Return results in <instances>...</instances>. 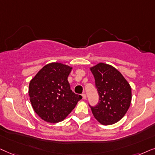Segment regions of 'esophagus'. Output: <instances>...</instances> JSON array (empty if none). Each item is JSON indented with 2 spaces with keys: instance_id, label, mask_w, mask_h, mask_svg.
<instances>
[{
  "instance_id": "obj_1",
  "label": "esophagus",
  "mask_w": 155,
  "mask_h": 155,
  "mask_svg": "<svg viewBox=\"0 0 155 155\" xmlns=\"http://www.w3.org/2000/svg\"><path fill=\"white\" fill-rule=\"evenodd\" d=\"M82 98H83L84 100H86V95L85 94H82Z\"/></svg>"
}]
</instances>
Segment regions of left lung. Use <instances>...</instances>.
<instances>
[{"label":"left lung","mask_w":155,"mask_h":155,"mask_svg":"<svg viewBox=\"0 0 155 155\" xmlns=\"http://www.w3.org/2000/svg\"><path fill=\"white\" fill-rule=\"evenodd\" d=\"M94 76L99 102L91 111L101 124L109 125L124 117L130 106L131 87L118 70L110 64L98 63L90 67Z\"/></svg>","instance_id":"1"}]
</instances>
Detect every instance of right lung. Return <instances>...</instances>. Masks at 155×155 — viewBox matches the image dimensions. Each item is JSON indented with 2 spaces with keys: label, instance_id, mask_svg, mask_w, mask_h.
Returning a JSON list of instances; mask_svg holds the SVG:
<instances>
[{
  "label": "right lung",
  "instance_id": "1",
  "mask_svg": "<svg viewBox=\"0 0 155 155\" xmlns=\"http://www.w3.org/2000/svg\"><path fill=\"white\" fill-rule=\"evenodd\" d=\"M72 67L59 62L42 67L29 84L28 94L33 110L43 120L57 123L64 120L81 96L70 88L68 76Z\"/></svg>",
  "mask_w": 155,
  "mask_h": 155
}]
</instances>
